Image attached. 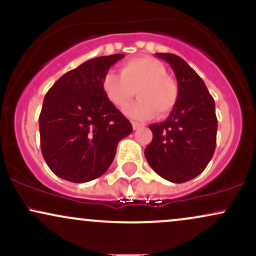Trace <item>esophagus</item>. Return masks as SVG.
<instances>
[{
  "mask_svg": "<svg viewBox=\"0 0 256 256\" xmlns=\"http://www.w3.org/2000/svg\"><path fill=\"white\" fill-rule=\"evenodd\" d=\"M132 122V128H134V130H138V128H140L142 126H144L143 124H140V122Z\"/></svg>",
  "mask_w": 256,
  "mask_h": 256,
  "instance_id": "1",
  "label": "esophagus"
}]
</instances>
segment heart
I'll return each instance as SVG.
<instances>
[{
    "label": "heart",
    "instance_id": "obj_1",
    "mask_svg": "<svg viewBox=\"0 0 256 256\" xmlns=\"http://www.w3.org/2000/svg\"><path fill=\"white\" fill-rule=\"evenodd\" d=\"M165 64L152 58H134L122 66V74L108 72L102 80L104 94L119 110L137 94L140 98L126 113L132 118L149 119L167 116L179 98V85L167 74Z\"/></svg>",
    "mask_w": 256,
    "mask_h": 256
}]
</instances>
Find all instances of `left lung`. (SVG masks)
Returning <instances> with one entry per match:
<instances>
[{"mask_svg": "<svg viewBox=\"0 0 256 256\" xmlns=\"http://www.w3.org/2000/svg\"><path fill=\"white\" fill-rule=\"evenodd\" d=\"M156 56L172 67L179 98L165 122L149 126L152 140L144 155L160 177L184 183L204 171L216 150V104L204 82L183 58L170 52H158Z\"/></svg>", "mask_w": 256, "mask_h": 256, "instance_id": "left-lung-1", "label": "left lung"}]
</instances>
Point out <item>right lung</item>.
<instances>
[{
  "instance_id": "right-lung-1",
  "label": "right lung",
  "mask_w": 256,
  "mask_h": 256,
  "mask_svg": "<svg viewBox=\"0 0 256 256\" xmlns=\"http://www.w3.org/2000/svg\"><path fill=\"white\" fill-rule=\"evenodd\" d=\"M122 54L85 61L46 92L40 114V149L58 177L85 183L110 166L132 125L104 94L102 80Z\"/></svg>"
}]
</instances>
